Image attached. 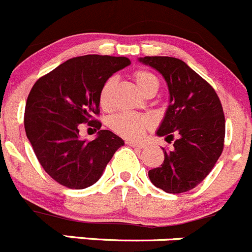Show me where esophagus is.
<instances>
[{"instance_id": "obj_1", "label": "esophagus", "mask_w": 252, "mask_h": 252, "mask_svg": "<svg viewBox=\"0 0 252 252\" xmlns=\"http://www.w3.org/2000/svg\"><path fill=\"white\" fill-rule=\"evenodd\" d=\"M126 144L129 147H133V148H139V149L146 147V144L144 143H139V142H133V141H126Z\"/></svg>"}]
</instances>
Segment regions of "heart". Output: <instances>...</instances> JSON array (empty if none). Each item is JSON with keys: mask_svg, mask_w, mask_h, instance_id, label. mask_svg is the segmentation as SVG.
Instances as JSON below:
<instances>
[{"mask_svg": "<svg viewBox=\"0 0 252 252\" xmlns=\"http://www.w3.org/2000/svg\"><path fill=\"white\" fill-rule=\"evenodd\" d=\"M139 91L146 96H153L159 91L160 82L153 73L144 68H138L132 74ZM116 87V78L110 77L101 86L99 92V105L103 110L110 111L114 108L113 93ZM110 128L119 136L127 139H139L147 129L152 127V120L146 115L132 113H121L111 118Z\"/></svg>", "mask_w": 252, "mask_h": 252, "instance_id": "1", "label": "heart"}]
</instances>
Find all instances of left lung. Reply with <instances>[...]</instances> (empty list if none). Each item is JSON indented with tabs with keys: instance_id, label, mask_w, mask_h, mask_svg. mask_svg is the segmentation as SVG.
Returning <instances> with one entry per match:
<instances>
[{
	"instance_id": "left-lung-1",
	"label": "left lung",
	"mask_w": 252,
	"mask_h": 252,
	"mask_svg": "<svg viewBox=\"0 0 252 252\" xmlns=\"http://www.w3.org/2000/svg\"><path fill=\"white\" fill-rule=\"evenodd\" d=\"M160 72L170 93V105L157 131L166 141L178 134L160 166L148 171L153 185L168 193L195 189L211 173L224 148L225 118L213 87L181 60L169 56L141 59Z\"/></svg>"
}]
</instances>
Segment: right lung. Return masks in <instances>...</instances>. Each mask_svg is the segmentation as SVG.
Masks as SVG:
<instances>
[{
    "label": "right lung",
    "instance_id": "add662e5",
    "mask_svg": "<svg viewBox=\"0 0 252 252\" xmlns=\"http://www.w3.org/2000/svg\"><path fill=\"white\" fill-rule=\"evenodd\" d=\"M131 63L127 57H73L34 83L26 104L24 128L36 158L60 185L81 190L99 180L124 141L100 129L99 92L113 73ZM99 131L93 141L79 138V125Z\"/></svg>",
    "mask_w": 252,
    "mask_h": 252
}]
</instances>
